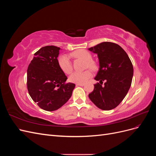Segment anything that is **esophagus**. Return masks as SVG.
Masks as SVG:
<instances>
[{
  "mask_svg": "<svg viewBox=\"0 0 156 156\" xmlns=\"http://www.w3.org/2000/svg\"><path fill=\"white\" fill-rule=\"evenodd\" d=\"M84 85V83H77L76 84V86H81V87H83Z\"/></svg>",
  "mask_w": 156,
  "mask_h": 156,
  "instance_id": "34e87169",
  "label": "esophagus"
}]
</instances>
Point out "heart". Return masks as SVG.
<instances>
[{
  "mask_svg": "<svg viewBox=\"0 0 156 156\" xmlns=\"http://www.w3.org/2000/svg\"><path fill=\"white\" fill-rule=\"evenodd\" d=\"M71 56L74 58L81 60L84 62V69L89 68L92 70H96L97 64L92 60V55L88 51L84 49L76 50L71 53ZM58 64L60 68L66 74H69L73 70L72 64L66 55H61L58 57ZM92 72L90 70L87 69L83 72H74L70 75L69 80L70 82L74 83H84L92 77Z\"/></svg>",
  "mask_w": 156,
  "mask_h": 156,
  "instance_id": "1",
  "label": "heart"
}]
</instances>
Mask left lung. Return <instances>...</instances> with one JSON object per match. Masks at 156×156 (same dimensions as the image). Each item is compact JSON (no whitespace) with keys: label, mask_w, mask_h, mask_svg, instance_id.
Masks as SVG:
<instances>
[{"label":"left lung","mask_w":156,"mask_h":156,"mask_svg":"<svg viewBox=\"0 0 156 156\" xmlns=\"http://www.w3.org/2000/svg\"><path fill=\"white\" fill-rule=\"evenodd\" d=\"M98 55L100 69L88 97L99 108L111 110L119 105L128 92L133 75L131 61L120 45L109 41L102 42L88 49ZM105 83L102 84V83Z\"/></svg>","instance_id":"left-lung-1"}]
</instances>
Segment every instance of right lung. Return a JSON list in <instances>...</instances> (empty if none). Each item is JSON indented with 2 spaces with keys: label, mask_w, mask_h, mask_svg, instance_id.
Returning a JSON list of instances; mask_svg holds the SVG:
<instances>
[{
  "label": "right lung",
  "mask_w": 156,
  "mask_h": 156,
  "mask_svg": "<svg viewBox=\"0 0 156 156\" xmlns=\"http://www.w3.org/2000/svg\"><path fill=\"white\" fill-rule=\"evenodd\" d=\"M60 48L48 45L34 53L27 69V89L32 100L48 111L58 109L72 95L75 87L66 81V75L58 64Z\"/></svg>",
  "instance_id": "1"
}]
</instances>
